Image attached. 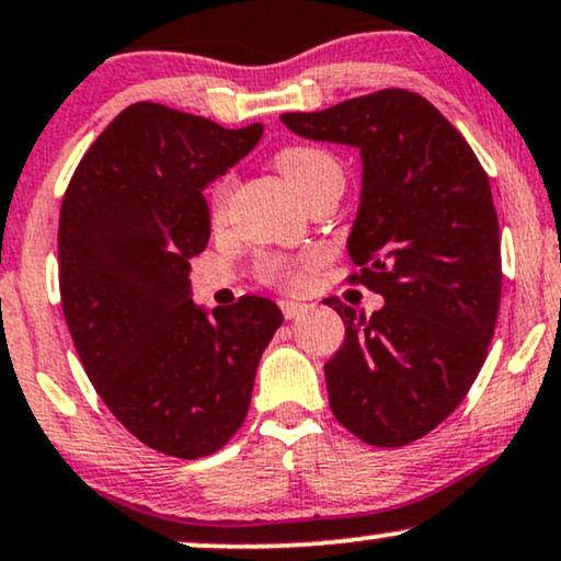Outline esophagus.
I'll return each instance as SVG.
<instances>
[{"mask_svg":"<svg viewBox=\"0 0 561 561\" xmlns=\"http://www.w3.org/2000/svg\"><path fill=\"white\" fill-rule=\"evenodd\" d=\"M279 308L282 313H285V319H300V316H306L310 306L306 302H295V300H279Z\"/></svg>","mask_w":561,"mask_h":561,"instance_id":"obj_1","label":"esophagus"}]
</instances>
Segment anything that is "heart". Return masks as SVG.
<instances>
[{
    "label": "heart",
    "mask_w": 561,
    "mask_h": 561,
    "mask_svg": "<svg viewBox=\"0 0 561 561\" xmlns=\"http://www.w3.org/2000/svg\"><path fill=\"white\" fill-rule=\"evenodd\" d=\"M276 170L285 174L295 193L302 201H308L319 187L332 180H342V167L336 164L332 153L316 146H287L282 148L274 157ZM229 191H232V178H221L211 191V211L214 216H221L227 208ZM259 274L263 282L276 287H295L300 282V272L293 263L285 259H263L259 266Z\"/></svg>",
    "instance_id": "1"
}]
</instances>
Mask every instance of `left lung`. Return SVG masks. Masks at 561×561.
Returning <instances> with one entry per match:
<instances>
[{"label": "left lung", "mask_w": 561, "mask_h": 561, "mask_svg": "<svg viewBox=\"0 0 561 561\" xmlns=\"http://www.w3.org/2000/svg\"><path fill=\"white\" fill-rule=\"evenodd\" d=\"M282 123L310 140L355 146L363 191L347 251L383 298L366 316L327 298L345 342L323 366L336 421L374 447L434 431L473 387L502 300L499 219L489 174L431 101L402 88Z\"/></svg>", "instance_id": "obj_1"}]
</instances>
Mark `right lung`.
Segmentation results:
<instances>
[{"label": "right lung", "instance_id": "1", "mask_svg": "<svg viewBox=\"0 0 561 561\" xmlns=\"http://www.w3.org/2000/svg\"><path fill=\"white\" fill-rule=\"evenodd\" d=\"M240 130L138 101L80 159L59 211V293L67 329L112 415L161 455L195 460L245 421L276 302L242 295L206 313L191 259L206 251L204 187L253 151Z\"/></svg>", "mask_w": 561, "mask_h": 561}]
</instances>
